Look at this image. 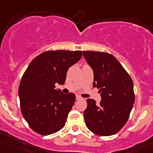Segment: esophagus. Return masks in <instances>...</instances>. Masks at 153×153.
<instances>
[{
  "label": "esophagus",
  "mask_w": 153,
  "mask_h": 153,
  "mask_svg": "<svg viewBox=\"0 0 153 153\" xmlns=\"http://www.w3.org/2000/svg\"><path fill=\"white\" fill-rule=\"evenodd\" d=\"M80 99H82L81 97H80L79 95H76V100H80Z\"/></svg>",
  "instance_id": "obj_1"
}]
</instances>
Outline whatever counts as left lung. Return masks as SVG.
I'll list each match as a JSON object with an SVG mask.
<instances>
[{
	"label": "left lung",
	"instance_id": "obj_1",
	"mask_svg": "<svg viewBox=\"0 0 153 153\" xmlns=\"http://www.w3.org/2000/svg\"><path fill=\"white\" fill-rule=\"evenodd\" d=\"M83 56L93 70V86L100 89L102 98L100 105L91 99L87 100L83 112L85 125L97 135H113L123 128L133 107V81L110 53L85 51Z\"/></svg>",
	"mask_w": 153,
	"mask_h": 153
}]
</instances>
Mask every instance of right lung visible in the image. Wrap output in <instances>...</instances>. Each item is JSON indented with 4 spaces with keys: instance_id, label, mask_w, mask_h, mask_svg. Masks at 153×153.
Wrapping results in <instances>:
<instances>
[{
    "instance_id": "add662e5",
    "label": "right lung",
    "mask_w": 153,
    "mask_h": 153,
    "mask_svg": "<svg viewBox=\"0 0 153 153\" xmlns=\"http://www.w3.org/2000/svg\"><path fill=\"white\" fill-rule=\"evenodd\" d=\"M81 51H45L25 72L19 86L23 117L36 133L49 135L65 126L75 101L73 93L63 94L55 84H64L68 69L78 62Z\"/></svg>"
}]
</instances>
